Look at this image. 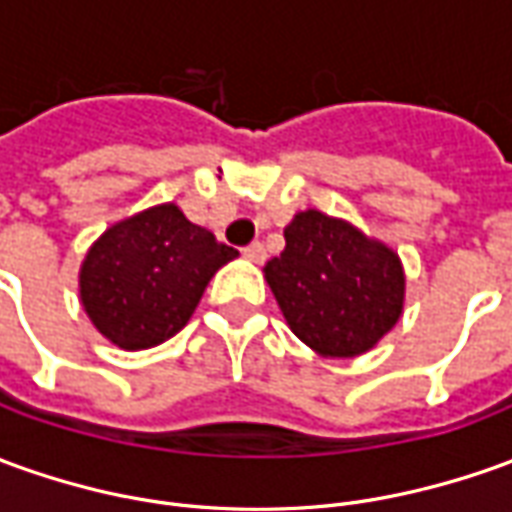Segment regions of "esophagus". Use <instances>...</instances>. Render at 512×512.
Segmentation results:
<instances>
[{"label": "esophagus", "instance_id": "1", "mask_svg": "<svg viewBox=\"0 0 512 512\" xmlns=\"http://www.w3.org/2000/svg\"><path fill=\"white\" fill-rule=\"evenodd\" d=\"M242 253H245V259L253 264H262L264 259H267V250H264L262 242H253V245H248V248L242 250Z\"/></svg>", "mask_w": 512, "mask_h": 512}]
</instances>
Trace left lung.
<instances>
[{"mask_svg": "<svg viewBox=\"0 0 512 512\" xmlns=\"http://www.w3.org/2000/svg\"><path fill=\"white\" fill-rule=\"evenodd\" d=\"M284 239L264 281L292 334L323 359L376 348L404 312L407 276L396 250L317 209L298 211Z\"/></svg>", "mask_w": 512, "mask_h": 512, "instance_id": "left-lung-1", "label": "left lung"}]
</instances>
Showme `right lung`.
<instances>
[{
    "label": "right lung",
    "mask_w": 512,
    "mask_h": 512,
    "mask_svg": "<svg viewBox=\"0 0 512 512\" xmlns=\"http://www.w3.org/2000/svg\"><path fill=\"white\" fill-rule=\"evenodd\" d=\"M236 256L175 203H158L94 239L80 264V303L116 348H155L189 323L214 273Z\"/></svg>",
    "instance_id": "1"
}]
</instances>
